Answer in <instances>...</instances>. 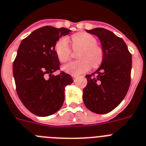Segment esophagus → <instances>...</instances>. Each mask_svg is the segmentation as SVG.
I'll use <instances>...</instances> for the list:
<instances>
[{"mask_svg": "<svg viewBox=\"0 0 146 146\" xmlns=\"http://www.w3.org/2000/svg\"><path fill=\"white\" fill-rule=\"evenodd\" d=\"M72 77H73V81H76V79L78 78V76H74V75H73V76H72Z\"/></svg>", "mask_w": 146, "mask_h": 146, "instance_id": "34e87169", "label": "esophagus"}]
</instances>
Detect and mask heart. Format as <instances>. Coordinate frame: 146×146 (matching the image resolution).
<instances>
[{
  "label": "heart",
  "mask_w": 146,
  "mask_h": 146,
  "mask_svg": "<svg viewBox=\"0 0 146 146\" xmlns=\"http://www.w3.org/2000/svg\"><path fill=\"white\" fill-rule=\"evenodd\" d=\"M74 48H81L78 52V60L70 62L64 65L62 69L71 75H80L88 71L91 66L96 68L101 64L103 58L102 48L97 44V40L91 34L87 33H78L72 36ZM55 52L62 62L69 60L70 48L67 37H62L55 45Z\"/></svg>",
  "instance_id": "obj_1"
}]
</instances>
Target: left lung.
Returning a JSON list of instances; mask_svg holds the SVG:
<instances>
[{"instance_id": "obj_1", "label": "left lung", "mask_w": 146, "mask_h": 146, "mask_svg": "<svg viewBox=\"0 0 146 146\" xmlns=\"http://www.w3.org/2000/svg\"><path fill=\"white\" fill-rule=\"evenodd\" d=\"M86 31L99 38L103 58L98 70L86 76L87 85L83 89V101L92 112L108 113L120 104L128 91L132 54L124 40L111 31L101 27Z\"/></svg>"}]
</instances>
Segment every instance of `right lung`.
I'll list each match as a JSON object with an SVG mask.
<instances>
[{"label": "right lung", "mask_w": 146, "mask_h": 146, "mask_svg": "<svg viewBox=\"0 0 146 146\" xmlns=\"http://www.w3.org/2000/svg\"><path fill=\"white\" fill-rule=\"evenodd\" d=\"M70 31L65 27H40L23 39L18 48L13 63L17 92L27 110L38 116L58 111L65 100V86L73 82L68 73L53 74L60 65L55 45Z\"/></svg>", "instance_id": "obj_1"}]
</instances>
